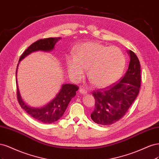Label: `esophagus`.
I'll list each match as a JSON object with an SVG mask.
<instances>
[{"label": "esophagus", "instance_id": "obj_1", "mask_svg": "<svg viewBox=\"0 0 159 159\" xmlns=\"http://www.w3.org/2000/svg\"><path fill=\"white\" fill-rule=\"evenodd\" d=\"M79 93H80V94H86L87 93V91L85 90L84 89L80 88V90H79Z\"/></svg>", "mask_w": 159, "mask_h": 159}]
</instances>
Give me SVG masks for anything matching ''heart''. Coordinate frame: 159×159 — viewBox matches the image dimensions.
Listing matches in <instances>:
<instances>
[{
  "instance_id": "obj_1",
  "label": "heart",
  "mask_w": 159,
  "mask_h": 159,
  "mask_svg": "<svg viewBox=\"0 0 159 159\" xmlns=\"http://www.w3.org/2000/svg\"><path fill=\"white\" fill-rule=\"evenodd\" d=\"M125 66V57L116 47H108L97 42L82 45L75 56L66 59V67L70 77L79 81L83 78L84 68H88V76L95 86L104 87L120 79Z\"/></svg>"
}]
</instances>
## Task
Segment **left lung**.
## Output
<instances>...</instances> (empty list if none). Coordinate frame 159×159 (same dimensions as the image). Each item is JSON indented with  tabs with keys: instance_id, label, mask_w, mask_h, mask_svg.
<instances>
[{
	"instance_id": "obj_1",
	"label": "left lung",
	"mask_w": 159,
	"mask_h": 159,
	"mask_svg": "<svg viewBox=\"0 0 159 159\" xmlns=\"http://www.w3.org/2000/svg\"><path fill=\"white\" fill-rule=\"evenodd\" d=\"M130 61L126 73L116 83L94 90L95 108L90 117L103 125L114 124L122 118L139 94L141 86V67L137 55L129 50Z\"/></svg>"
}]
</instances>
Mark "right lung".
Listing matches in <instances>:
<instances>
[{
  "label": "right lung",
  "instance_id": "1",
  "mask_svg": "<svg viewBox=\"0 0 159 159\" xmlns=\"http://www.w3.org/2000/svg\"><path fill=\"white\" fill-rule=\"evenodd\" d=\"M61 38H49L42 39L29 46L27 49L20 56L19 63L16 71V77L17 76L18 66L20 62L27 55L37 51L43 52H50L52 51L55 45ZM17 86V98L19 104L27 113L35 120L39 121L44 124H52L59 120L63 116L67 107L70 101L76 95V91L79 90L77 85L71 84H63L61 89L55 98L49 102L48 104L41 107H30L25 104L20 96L17 83V77L16 79Z\"/></svg>",
  "mask_w": 159,
  "mask_h": 159
}]
</instances>
